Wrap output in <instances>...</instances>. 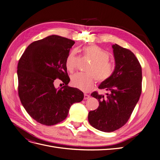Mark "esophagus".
Wrapping results in <instances>:
<instances>
[{
  "mask_svg": "<svg viewBox=\"0 0 160 160\" xmlns=\"http://www.w3.org/2000/svg\"><path fill=\"white\" fill-rule=\"evenodd\" d=\"M89 95H88V94H84V99L86 100V99H88L89 98Z\"/></svg>",
  "mask_w": 160,
  "mask_h": 160,
  "instance_id": "obj_1",
  "label": "esophagus"
}]
</instances>
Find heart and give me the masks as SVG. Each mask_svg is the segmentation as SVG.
Here are the masks:
<instances>
[{"instance_id": "b5f03b06", "label": "heart", "mask_w": 160, "mask_h": 160, "mask_svg": "<svg viewBox=\"0 0 160 160\" xmlns=\"http://www.w3.org/2000/svg\"><path fill=\"white\" fill-rule=\"evenodd\" d=\"M84 58L91 61L86 68L88 73H78L71 77V85L83 92H88L93 88L95 79L99 82L109 80L114 74V65L109 61L110 55L105 50L97 45L85 46L82 49ZM78 66V58L75 50L70 52L66 59L68 71L73 72Z\"/></svg>"}]
</instances>
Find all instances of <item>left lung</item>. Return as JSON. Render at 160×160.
<instances>
[{
  "mask_svg": "<svg viewBox=\"0 0 160 160\" xmlns=\"http://www.w3.org/2000/svg\"><path fill=\"white\" fill-rule=\"evenodd\" d=\"M112 48L114 74L99 86L108 93L105 97L97 92L91 94L98 99L99 106L88 114L90 125L104 132L114 131L127 123L142 92V68L135 54L116 44Z\"/></svg>",
  "mask_w": 160,
  "mask_h": 160,
  "instance_id": "obj_1",
  "label": "left lung"
}]
</instances>
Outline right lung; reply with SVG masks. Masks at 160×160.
I'll use <instances>...</instances> for the list:
<instances>
[{"label":"right lung","mask_w":160,"mask_h":160,"mask_svg":"<svg viewBox=\"0 0 160 160\" xmlns=\"http://www.w3.org/2000/svg\"><path fill=\"white\" fill-rule=\"evenodd\" d=\"M74 41L51 35L28 46L18 65V95L27 112L37 122L53 126L63 121L71 106L84 99L80 89L69 87L66 59ZM64 86L58 90L54 80Z\"/></svg>","instance_id":"obj_1"}]
</instances>
